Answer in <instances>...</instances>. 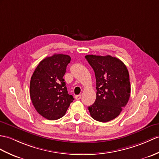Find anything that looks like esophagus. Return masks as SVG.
<instances>
[{
	"label": "esophagus",
	"instance_id": "34e87169",
	"mask_svg": "<svg viewBox=\"0 0 159 159\" xmlns=\"http://www.w3.org/2000/svg\"><path fill=\"white\" fill-rule=\"evenodd\" d=\"M76 99H80L81 98V95H77L75 96Z\"/></svg>",
	"mask_w": 159,
	"mask_h": 159
}]
</instances>
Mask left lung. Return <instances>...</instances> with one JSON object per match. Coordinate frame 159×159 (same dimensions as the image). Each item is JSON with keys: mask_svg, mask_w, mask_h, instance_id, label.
<instances>
[{"mask_svg": "<svg viewBox=\"0 0 159 159\" xmlns=\"http://www.w3.org/2000/svg\"><path fill=\"white\" fill-rule=\"evenodd\" d=\"M96 79V99L88 107L93 119L106 123L119 115L130 97L131 84L124 63L110 55L85 56Z\"/></svg>", "mask_w": 159, "mask_h": 159, "instance_id": "left-lung-1", "label": "left lung"}]
</instances>
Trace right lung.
Masks as SVG:
<instances>
[{
    "instance_id": "right-lung-1",
    "label": "right lung",
    "mask_w": 159,
    "mask_h": 159,
    "mask_svg": "<svg viewBox=\"0 0 159 159\" xmlns=\"http://www.w3.org/2000/svg\"><path fill=\"white\" fill-rule=\"evenodd\" d=\"M71 57L54 54L40 61L31 77L30 96L36 111L48 120H57L65 115L74 100L69 95L63 76Z\"/></svg>"
}]
</instances>
